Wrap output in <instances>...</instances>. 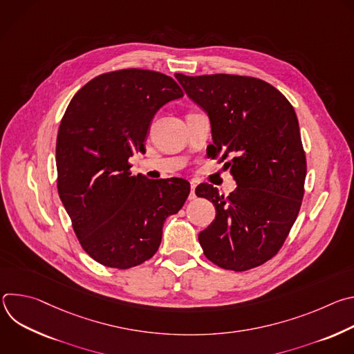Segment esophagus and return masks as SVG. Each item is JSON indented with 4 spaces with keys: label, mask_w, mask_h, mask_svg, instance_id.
Returning a JSON list of instances; mask_svg holds the SVG:
<instances>
[{
    "label": "esophagus",
    "mask_w": 354,
    "mask_h": 354,
    "mask_svg": "<svg viewBox=\"0 0 354 354\" xmlns=\"http://www.w3.org/2000/svg\"><path fill=\"white\" fill-rule=\"evenodd\" d=\"M194 189H196V183H194V182H190V194H189V198H190V200L196 198V192H194Z\"/></svg>",
    "instance_id": "1"
}]
</instances>
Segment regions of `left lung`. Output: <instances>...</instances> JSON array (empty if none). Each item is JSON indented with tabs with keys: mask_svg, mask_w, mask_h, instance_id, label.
I'll return each instance as SVG.
<instances>
[{
	"mask_svg": "<svg viewBox=\"0 0 354 354\" xmlns=\"http://www.w3.org/2000/svg\"><path fill=\"white\" fill-rule=\"evenodd\" d=\"M212 122L213 157L223 154L238 187L230 196L212 185L196 194L216 206V220L198 234L206 258L234 272L272 259L297 220L307 175L297 115L269 82L246 75L175 74Z\"/></svg>",
	"mask_w": 354,
	"mask_h": 354,
	"instance_id": "1",
	"label": "left lung"
}]
</instances>
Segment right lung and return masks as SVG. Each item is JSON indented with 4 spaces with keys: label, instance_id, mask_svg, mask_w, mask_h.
I'll return each mask as SVG.
<instances>
[{
    "label": "right lung",
    "instance_id": "add662e5",
    "mask_svg": "<svg viewBox=\"0 0 354 354\" xmlns=\"http://www.w3.org/2000/svg\"><path fill=\"white\" fill-rule=\"evenodd\" d=\"M183 96L168 75L141 68L100 74L71 99L57 144V190L86 254L106 268L130 269L156 255L168 216L190 192L185 179L131 175L154 115Z\"/></svg>",
    "mask_w": 354,
    "mask_h": 354
}]
</instances>
